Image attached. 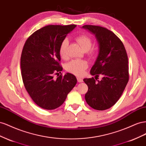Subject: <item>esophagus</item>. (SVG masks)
Returning a JSON list of instances; mask_svg holds the SVG:
<instances>
[{
    "label": "esophagus",
    "instance_id": "esophagus-1",
    "mask_svg": "<svg viewBox=\"0 0 146 146\" xmlns=\"http://www.w3.org/2000/svg\"><path fill=\"white\" fill-rule=\"evenodd\" d=\"M77 80H78V82H82L83 81L82 79H81V78H79V77L77 78Z\"/></svg>",
    "mask_w": 146,
    "mask_h": 146
}]
</instances>
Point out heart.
<instances>
[{
	"instance_id": "1",
	"label": "heart",
	"mask_w": 146,
	"mask_h": 146,
	"mask_svg": "<svg viewBox=\"0 0 146 146\" xmlns=\"http://www.w3.org/2000/svg\"><path fill=\"white\" fill-rule=\"evenodd\" d=\"M76 42L80 44L83 51L88 52L89 54L93 53L90 48L92 46V41L90 36L86 35H81L76 38ZM68 44V40L65 38L60 45L59 55L62 59H66L68 57L66 49ZM88 66V64L84 60H73L68 62L65 65V69L68 72L76 76H81L84 73V70Z\"/></svg>"
}]
</instances>
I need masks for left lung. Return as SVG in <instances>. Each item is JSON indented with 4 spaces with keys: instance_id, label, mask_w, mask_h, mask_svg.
<instances>
[{
    "instance_id": "1",
    "label": "left lung",
    "mask_w": 146,
    "mask_h": 146,
    "mask_svg": "<svg viewBox=\"0 0 146 146\" xmlns=\"http://www.w3.org/2000/svg\"><path fill=\"white\" fill-rule=\"evenodd\" d=\"M82 28L95 35L99 46L97 58L90 70L95 78L83 80L88 86L85 99L94 109L106 110L119 100L128 83L127 54L122 41L108 29L92 25H85ZM99 75L103 78L96 82Z\"/></svg>"
}]
</instances>
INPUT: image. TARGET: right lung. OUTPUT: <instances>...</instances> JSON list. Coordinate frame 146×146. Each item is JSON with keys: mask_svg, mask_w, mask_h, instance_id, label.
Listing matches in <instances>:
<instances>
[{"mask_svg": "<svg viewBox=\"0 0 146 146\" xmlns=\"http://www.w3.org/2000/svg\"><path fill=\"white\" fill-rule=\"evenodd\" d=\"M76 26H44L33 33L24 45L21 57L24 85L32 100L44 110L61 106L77 82L75 76L69 73L54 78L62 71L60 45Z\"/></svg>", "mask_w": 146, "mask_h": 146, "instance_id": "add662e5", "label": "right lung"}]
</instances>
